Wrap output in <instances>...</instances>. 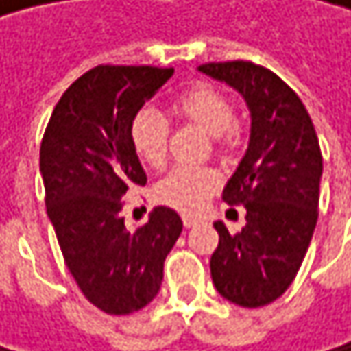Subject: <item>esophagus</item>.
I'll list each match as a JSON object with an SVG mask.
<instances>
[{
    "label": "esophagus",
    "instance_id": "obj_1",
    "mask_svg": "<svg viewBox=\"0 0 351 351\" xmlns=\"http://www.w3.org/2000/svg\"><path fill=\"white\" fill-rule=\"evenodd\" d=\"M182 221H184V226H186V228H192V226H197L201 219H199V217H195V215H188V213H184V215H182Z\"/></svg>",
    "mask_w": 351,
    "mask_h": 351
}]
</instances>
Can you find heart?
<instances>
[{
  "label": "heart",
  "instance_id": "b5f03b06",
  "mask_svg": "<svg viewBox=\"0 0 351 351\" xmlns=\"http://www.w3.org/2000/svg\"><path fill=\"white\" fill-rule=\"evenodd\" d=\"M171 114L182 123L197 125L211 136L217 152H226L237 142L234 104L223 90L207 81H195L169 104ZM130 144L138 159L150 169H163L167 161L169 123L152 108L138 110L130 121ZM221 180L213 167H180L156 186V199L184 213L201 211L215 195Z\"/></svg>",
  "mask_w": 351,
  "mask_h": 351
}]
</instances>
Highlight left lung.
<instances>
[{
    "mask_svg": "<svg viewBox=\"0 0 351 351\" xmlns=\"http://www.w3.org/2000/svg\"><path fill=\"white\" fill-rule=\"evenodd\" d=\"M243 94L251 110L249 148L221 199L245 205L247 223L230 234L221 221L211 278L228 302L268 306L289 289L310 247L320 201L322 152L312 119L291 87L249 60L199 66Z\"/></svg>",
    "mask_w": 351,
    "mask_h": 351,
    "instance_id": "obj_1",
    "label": "left lung"
}]
</instances>
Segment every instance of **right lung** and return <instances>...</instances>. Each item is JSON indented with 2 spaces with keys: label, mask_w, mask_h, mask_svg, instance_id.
<instances>
[{
  "label": "right lung",
  "mask_w": 351,
  "mask_h": 351,
  "mask_svg": "<svg viewBox=\"0 0 351 351\" xmlns=\"http://www.w3.org/2000/svg\"><path fill=\"white\" fill-rule=\"evenodd\" d=\"M171 75L150 64H98L71 83L41 140L45 209L64 264L85 300L106 314H134L154 300L182 232L169 207L132 230L121 215L123 197L146 184L130 121Z\"/></svg>",
  "instance_id": "1"
}]
</instances>
